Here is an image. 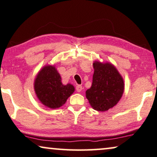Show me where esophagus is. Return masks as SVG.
<instances>
[{
  "mask_svg": "<svg viewBox=\"0 0 157 157\" xmlns=\"http://www.w3.org/2000/svg\"><path fill=\"white\" fill-rule=\"evenodd\" d=\"M82 90V86L81 85H78V86H76V90H77V92H81Z\"/></svg>",
  "mask_w": 157,
  "mask_h": 157,
  "instance_id": "esophagus-1",
  "label": "esophagus"
}]
</instances>
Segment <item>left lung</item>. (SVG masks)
Returning a JSON list of instances; mask_svg holds the SVG:
<instances>
[{"mask_svg":"<svg viewBox=\"0 0 157 157\" xmlns=\"http://www.w3.org/2000/svg\"><path fill=\"white\" fill-rule=\"evenodd\" d=\"M92 85L86 91V97L93 109L106 111L118 104L124 92V80L114 65L95 60Z\"/></svg>","mask_w":157,"mask_h":157,"instance_id":"left-lung-1","label":"left lung"}]
</instances>
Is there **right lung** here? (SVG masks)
Here are the masks:
<instances>
[{
  "label": "right lung",
  "instance_id": "obj_1",
  "mask_svg": "<svg viewBox=\"0 0 157 157\" xmlns=\"http://www.w3.org/2000/svg\"><path fill=\"white\" fill-rule=\"evenodd\" d=\"M34 89L37 98L44 106L56 109L65 104L75 92L71 84L63 85L61 77L55 65L44 66L37 73L34 82Z\"/></svg>",
  "mask_w": 157,
  "mask_h": 157
}]
</instances>
